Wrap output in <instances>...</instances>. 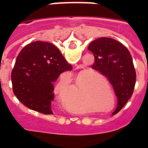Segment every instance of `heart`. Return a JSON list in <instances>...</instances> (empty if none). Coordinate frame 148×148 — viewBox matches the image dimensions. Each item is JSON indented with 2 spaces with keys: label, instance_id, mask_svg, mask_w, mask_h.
Listing matches in <instances>:
<instances>
[{
  "label": "heart",
  "instance_id": "obj_1",
  "mask_svg": "<svg viewBox=\"0 0 148 148\" xmlns=\"http://www.w3.org/2000/svg\"><path fill=\"white\" fill-rule=\"evenodd\" d=\"M84 73H80V74H78V77H77V79H78V80H79L80 78H82V77L84 76ZM87 78H87V77H86V78H84V81L87 80ZM68 84H69V81L66 80V79H63V80H61V82H60V83L58 84V87H57V88H56L57 95H58V99L61 103H63V101H63L62 96L60 95V89H61V87H64V86L67 85ZM64 104L66 105V108H69V109H70L71 111H77V112H79V113H86V112H87V111H88V108H87V106H85L84 104H75H75H72L70 101L66 100V101L64 102Z\"/></svg>",
  "mask_w": 148,
  "mask_h": 148
}]
</instances>
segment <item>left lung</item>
Listing matches in <instances>:
<instances>
[{
  "mask_svg": "<svg viewBox=\"0 0 148 148\" xmlns=\"http://www.w3.org/2000/svg\"><path fill=\"white\" fill-rule=\"evenodd\" d=\"M88 49L95 57L92 65L108 78L118 98L117 108L120 110L133 95L136 74L131 55L125 46L110 38H100L90 43Z\"/></svg>",
  "mask_w": 148,
  "mask_h": 148,
  "instance_id": "obj_1",
  "label": "left lung"
}]
</instances>
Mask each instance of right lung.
<instances>
[{
	"label": "right lung",
	"instance_id": "1",
	"mask_svg": "<svg viewBox=\"0 0 148 148\" xmlns=\"http://www.w3.org/2000/svg\"><path fill=\"white\" fill-rule=\"evenodd\" d=\"M68 70L72 66L53 44L39 40L30 43L18 54L12 71L13 92L29 109L53 114V82Z\"/></svg>",
	"mask_w": 148,
	"mask_h": 148
}]
</instances>
